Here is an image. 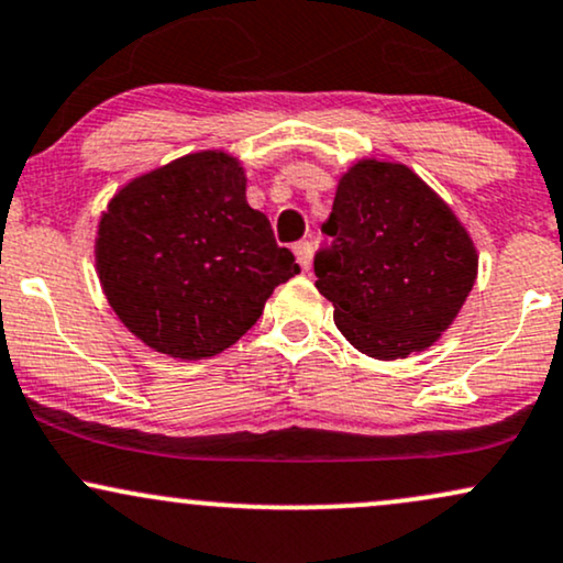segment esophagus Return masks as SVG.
<instances>
[{
  "instance_id": "obj_1",
  "label": "esophagus",
  "mask_w": 563,
  "mask_h": 563,
  "mask_svg": "<svg viewBox=\"0 0 563 563\" xmlns=\"http://www.w3.org/2000/svg\"><path fill=\"white\" fill-rule=\"evenodd\" d=\"M294 254H296V262H299V267L307 273V269L311 267V254H314V246H311L309 241H301L294 246Z\"/></svg>"
}]
</instances>
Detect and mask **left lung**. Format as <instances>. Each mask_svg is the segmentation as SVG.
Masks as SVG:
<instances>
[{
    "label": "left lung",
    "mask_w": 563,
    "mask_h": 563,
    "mask_svg": "<svg viewBox=\"0 0 563 563\" xmlns=\"http://www.w3.org/2000/svg\"><path fill=\"white\" fill-rule=\"evenodd\" d=\"M314 256L317 290L333 301L351 346L404 358L438 341L477 277V252L451 207L406 165L362 159L338 183Z\"/></svg>",
    "instance_id": "1"
}]
</instances>
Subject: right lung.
Returning a JSON list of instances; mask_svg holds the SVG:
<instances>
[{"label":"right lung","mask_w":563,"mask_h":563,"mask_svg":"<svg viewBox=\"0 0 563 563\" xmlns=\"http://www.w3.org/2000/svg\"><path fill=\"white\" fill-rule=\"evenodd\" d=\"M97 269L120 322L175 358L233 346L299 275L225 152L186 154L120 188L99 220Z\"/></svg>","instance_id":"obj_1"}]
</instances>
